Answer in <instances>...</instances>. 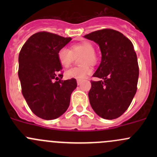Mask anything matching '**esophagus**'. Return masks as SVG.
<instances>
[{"instance_id": "esophagus-1", "label": "esophagus", "mask_w": 157, "mask_h": 157, "mask_svg": "<svg viewBox=\"0 0 157 157\" xmlns=\"http://www.w3.org/2000/svg\"><path fill=\"white\" fill-rule=\"evenodd\" d=\"M82 80H77V85H80V83H81Z\"/></svg>"}]
</instances>
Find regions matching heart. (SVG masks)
I'll list each match as a JSON object with an SVG mask.
<instances>
[{
  "mask_svg": "<svg viewBox=\"0 0 157 157\" xmlns=\"http://www.w3.org/2000/svg\"><path fill=\"white\" fill-rule=\"evenodd\" d=\"M80 55L78 62L80 66L68 70L65 74L67 78L81 80L91 74L92 69L89 64L93 66L97 63V56L94 52V45L89 41H83L72 44L70 50L67 48H62L58 51V61L61 65L65 68L71 65L74 57Z\"/></svg>",
  "mask_w": 157,
  "mask_h": 157,
  "instance_id": "heart-1",
  "label": "heart"
}]
</instances>
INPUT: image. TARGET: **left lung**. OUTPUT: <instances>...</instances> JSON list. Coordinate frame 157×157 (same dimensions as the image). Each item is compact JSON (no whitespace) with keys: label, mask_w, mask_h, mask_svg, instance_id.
<instances>
[{"label":"left lung","mask_w":157,"mask_h":157,"mask_svg":"<svg viewBox=\"0 0 157 157\" xmlns=\"http://www.w3.org/2000/svg\"><path fill=\"white\" fill-rule=\"evenodd\" d=\"M99 45L102 61L91 80L89 99L94 112L105 119L121 116L137 92V58L132 42L120 32L103 29L84 36Z\"/></svg>","instance_id":"obj_1"}]
</instances>
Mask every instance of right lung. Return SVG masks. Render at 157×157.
Segmentation results:
<instances>
[{"label": "right lung", "mask_w": 157, "mask_h": 157, "mask_svg": "<svg viewBox=\"0 0 157 157\" xmlns=\"http://www.w3.org/2000/svg\"><path fill=\"white\" fill-rule=\"evenodd\" d=\"M71 40L39 32L30 36L19 54L22 93L32 112L42 119H55L64 114L77 86L76 79L61 80L63 71L58 53Z\"/></svg>", "instance_id": "1"}]
</instances>
